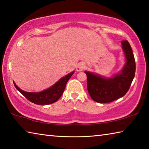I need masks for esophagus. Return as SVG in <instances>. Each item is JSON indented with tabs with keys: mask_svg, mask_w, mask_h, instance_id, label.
I'll use <instances>...</instances> for the list:
<instances>
[{
	"mask_svg": "<svg viewBox=\"0 0 149 149\" xmlns=\"http://www.w3.org/2000/svg\"><path fill=\"white\" fill-rule=\"evenodd\" d=\"M85 67H86V65H85V63H80L77 67V71L78 72L83 71V70L85 68Z\"/></svg>",
	"mask_w": 149,
	"mask_h": 149,
	"instance_id": "1",
	"label": "esophagus"
}]
</instances>
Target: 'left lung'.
Wrapping results in <instances>:
<instances>
[{
    "label": "left lung",
    "mask_w": 149,
    "mask_h": 149,
    "mask_svg": "<svg viewBox=\"0 0 149 149\" xmlns=\"http://www.w3.org/2000/svg\"><path fill=\"white\" fill-rule=\"evenodd\" d=\"M126 62L119 74L107 78L85 72L87 78V90L91 99L99 103H108L124 96L135 77V61L132 47L127 41H122Z\"/></svg>",
    "instance_id": "left-lung-1"
}]
</instances>
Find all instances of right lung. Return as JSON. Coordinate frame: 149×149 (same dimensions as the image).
Wrapping results in <instances>:
<instances>
[{"mask_svg": "<svg viewBox=\"0 0 149 149\" xmlns=\"http://www.w3.org/2000/svg\"><path fill=\"white\" fill-rule=\"evenodd\" d=\"M74 72L70 73L69 74H68L67 75H65V76L59 79L52 87L39 93L24 91L20 89L14 82V85L15 87L16 88V89L21 93L30 102L34 103V104L40 105L50 104L56 102L60 99L64 91L68 81L69 80L72 75L74 74Z\"/></svg>", "mask_w": 149, "mask_h": 149, "instance_id": "right-lung-1", "label": "right lung"}]
</instances>
